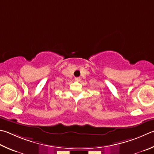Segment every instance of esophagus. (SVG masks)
<instances>
[{
  "label": "esophagus",
  "mask_w": 154,
  "mask_h": 154,
  "mask_svg": "<svg viewBox=\"0 0 154 154\" xmlns=\"http://www.w3.org/2000/svg\"><path fill=\"white\" fill-rule=\"evenodd\" d=\"M75 80L77 81V82H80L81 81V78L80 77H75Z\"/></svg>",
  "instance_id": "esophagus-1"
}]
</instances>
